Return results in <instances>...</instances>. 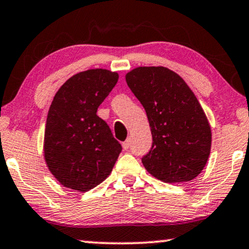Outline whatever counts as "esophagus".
I'll use <instances>...</instances> for the list:
<instances>
[{
    "instance_id": "obj_1",
    "label": "esophagus",
    "mask_w": 249,
    "mask_h": 249,
    "mask_svg": "<svg viewBox=\"0 0 249 249\" xmlns=\"http://www.w3.org/2000/svg\"><path fill=\"white\" fill-rule=\"evenodd\" d=\"M129 146H130V141L129 140L124 141V142L122 143V148H124V150H128V149H129Z\"/></svg>"
}]
</instances>
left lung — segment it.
Segmentation results:
<instances>
[{
	"mask_svg": "<svg viewBox=\"0 0 249 249\" xmlns=\"http://www.w3.org/2000/svg\"><path fill=\"white\" fill-rule=\"evenodd\" d=\"M148 115L152 146L142 158L156 179L180 183L201 173L211 149V128L187 83L165 67H139L125 75Z\"/></svg>",
	"mask_w": 249,
	"mask_h": 249,
	"instance_id": "1",
	"label": "left lung"
}]
</instances>
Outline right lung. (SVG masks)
<instances>
[{
    "mask_svg": "<svg viewBox=\"0 0 249 249\" xmlns=\"http://www.w3.org/2000/svg\"><path fill=\"white\" fill-rule=\"evenodd\" d=\"M118 79L115 71L90 69L71 76L55 93L46 121L44 157L67 188L88 192L114 167L121 144L97 109Z\"/></svg>",
    "mask_w": 249,
    "mask_h": 249,
    "instance_id": "right-lung-1",
    "label": "right lung"
}]
</instances>
